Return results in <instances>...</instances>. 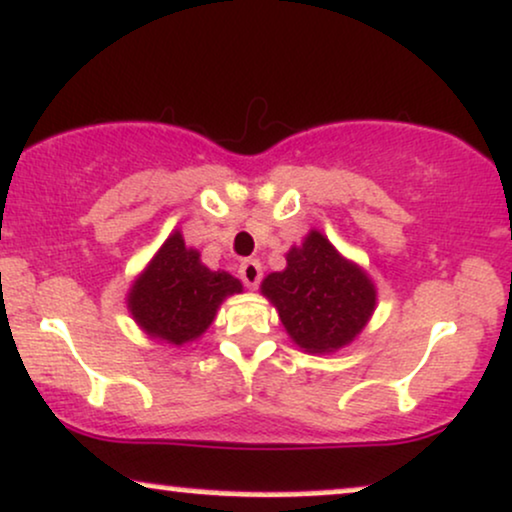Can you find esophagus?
I'll list each match as a JSON object with an SVG mask.
<instances>
[{"mask_svg":"<svg viewBox=\"0 0 512 512\" xmlns=\"http://www.w3.org/2000/svg\"><path fill=\"white\" fill-rule=\"evenodd\" d=\"M261 263L256 258H246V261L239 263V278L249 290H256L258 282H261Z\"/></svg>","mask_w":512,"mask_h":512,"instance_id":"1","label":"esophagus"}]
</instances>
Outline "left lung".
<instances>
[{
	"instance_id": "obj_1",
	"label": "left lung",
	"mask_w": 512,
	"mask_h": 512,
	"mask_svg": "<svg viewBox=\"0 0 512 512\" xmlns=\"http://www.w3.org/2000/svg\"><path fill=\"white\" fill-rule=\"evenodd\" d=\"M287 268L261 282L292 342L304 352H335L362 333L376 309V287L318 230L287 251Z\"/></svg>"
}]
</instances>
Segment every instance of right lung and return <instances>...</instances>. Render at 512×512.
I'll return each instance as SVG.
<instances>
[{
  "label": "right lung",
  "instance_id": "obj_1",
  "mask_svg": "<svg viewBox=\"0 0 512 512\" xmlns=\"http://www.w3.org/2000/svg\"><path fill=\"white\" fill-rule=\"evenodd\" d=\"M242 292V282L225 270H210L201 254L172 232L146 270L134 280L126 306L150 338L184 345L206 333L220 304Z\"/></svg>",
  "mask_w": 512,
  "mask_h": 512
}]
</instances>
